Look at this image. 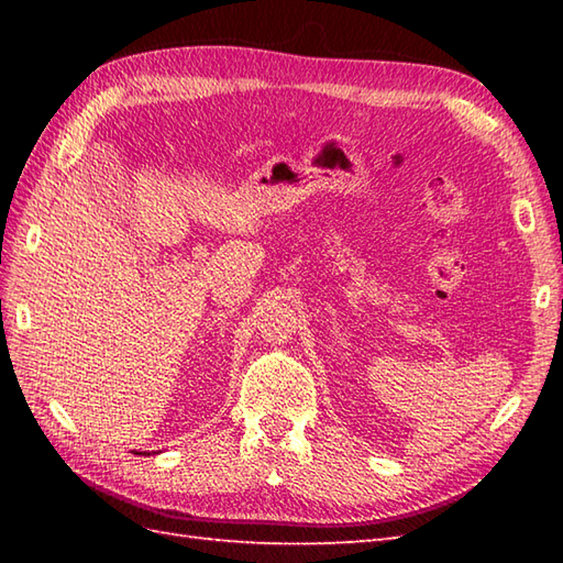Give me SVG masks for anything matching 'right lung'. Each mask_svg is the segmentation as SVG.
<instances>
[{"mask_svg":"<svg viewBox=\"0 0 563 563\" xmlns=\"http://www.w3.org/2000/svg\"><path fill=\"white\" fill-rule=\"evenodd\" d=\"M135 454H150V452H135Z\"/></svg>","mask_w":563,"mask_h":563,"instance_id":"obj_1","label":"right lung"}]
</instances>
